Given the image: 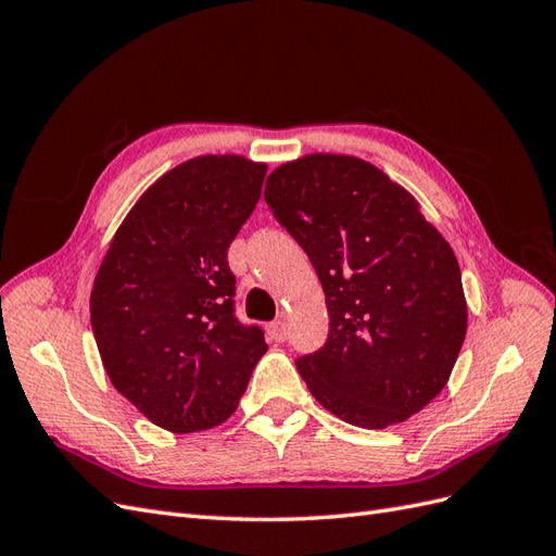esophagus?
Instances as JSON below:
<instances>
[{"mask_svg": "<svg viewBox=\"0 0 556 556\" xmlns=\"http://www.w3.org/2000/svg\"><path fill=\"white\" fill-rule=\"evenodd\" d=\"M268 339L276 341V343L288 341V325H285L282 319H276V323L268 325Z\"/></svg>", "mask_w": 556, "mask_h": 556, "instance_id": "esophagus-1", "label": "esophagus"}]
</instances>
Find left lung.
<instances>
[{
    "mask_svg": "<svg viewBox=\"0 0 556 556\" xmlns=\"http://www.w3.org/2000/svg\"><path fill=\"white\" fill-rule=\"evenodd\" d=\"M264 199L327 296V343L296 359L311 394L362 429L406 422L441 394L466 336L450 243L408 190L352 155L282 164Z\"/></svg>",
    "mask_w": 556,
    "mask_h": 556,
    "instance_id": "left-lung-1",
    "label": "left lung"
}]
</instances>
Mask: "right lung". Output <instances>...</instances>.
Segmentation results:
<instances>
[{
    "mask_svg": "<svg viewBox=\"0 0 556 556\" xmlns=\"http://www.w3.org/2000/svg\"><path fill=\"white\" fill-rule=\"evenodd\" d=\"M264 176L241 155L178 164L134 204L97 271L90 323L106 374L166 431L223 425L268 348L233 315L227 262Z\"/></svg>",
    "mask_w": 556,
    "mask_h": 556,
    "instance_id": "add662e5",
    "label": "right lung"
}]
</instances>
